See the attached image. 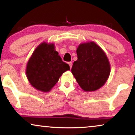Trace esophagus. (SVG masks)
Instances as JSON below:
<instances>
[{"mask_svg": "<svg viewBox=\"0 0 135 135\" xmlns=\"http://www.w3.org/2000/svg\"><path fill=\"white\" fill-rule=\"evenodd\" d=\"M68 64H69V65L70 66V68H71L72 65H73V64H72V62H68Z\"/></svg>", "mask_w": 135, "mask_h": 135, "instance_id": "34e87169", "label": "esophagus"}]
</instances>
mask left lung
I'll use <instances>...</instances> for the list:
<instances>
[{
    "label": "left lung",
    "mask_w": 135,
    "mask_h": 135,
    "mask_svg": "<svg viewBox=\"0 0 135 135\" xmlns=\"http://www.w3.org/2000/svg\"><path fill=\"white\" fill-rule=\"evenodd\" d=\"M77 60L71 72L80 88L85 91L98 90L106 82L110 66L106 53L94 42L80 44L77 49Z\"/></svg>",
    "instance_id": "1"
}]
</instances>
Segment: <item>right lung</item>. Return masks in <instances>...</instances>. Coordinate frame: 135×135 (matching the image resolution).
<instances>
[{
  "label": "right lung",
  "mask_w": 135,
  "mask_h": 135,
  "mask_svg": "<svg viewBox=\"0 0 135 135\" xmlns=\"http://www.w3.org/2000/svg\"><path fill=\"white\" fill-rule=\"evenodd\" d=\"M70 69L63 62L54 44L42 42L32 53L27 63L26 74L33 87L42 92L52 89L64 72Z\"/></svg>",
  "instance_id": "add662e5"
}]
</instances>
